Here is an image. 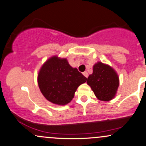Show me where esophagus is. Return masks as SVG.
<instances>
[{
	"instance_id": "esophagus-1",
	"label": "esophagus",
	"mask_w": 146,
	"mask_h": 146,
	"mask_svg": "<svg viewBox=\"0 0 146 146\" xmlns=\"http://www.w3.org/2000/svg\"><path fill=\"white\" fill-rule=\"evenodd\" d=\"M83 75H84L85 77H86V78H88V73H87L86 71H85V72H84L83 73Z\"/></svg>"
}]
</instances>
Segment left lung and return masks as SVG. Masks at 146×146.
Returning <instances> with one entry per match:
<instances>
[{"mask_svg":"<svg viewBox=\"0 0 146 146\" xmlns=\"http://www.w3.org/2000/svg\"><path fill=\"white\" fill-rule=\"evenodd\" d=\"M95 96L101 101H109L114 98L119 86V78L113 68L102 62L93 66V72L87 79Z\"/></svg>","mask_w":146,"mask_h":146,"instance_id":"8db88e82","label":"left lung"}]
</instances>
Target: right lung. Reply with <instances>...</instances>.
I'll list each match as a JSON object with an SVG mask.
<instances>
[{"label":"right lung","mask_w":146,"mask_h":146,"mask_svg":"<svg viewBox=\"0 0 146 146\" xmlns=\"http://www.w3.org/2000/svg\"><path fill=\"white\" fill-rule=\"evenodd\" d=\"M87 78L75 68H72L66 59L57 56L49 58L42 65L38 75L41 93L48 101L65 105L74 98L78 87Z\"/></svg>","instance_id":"1"}]
</instances>
